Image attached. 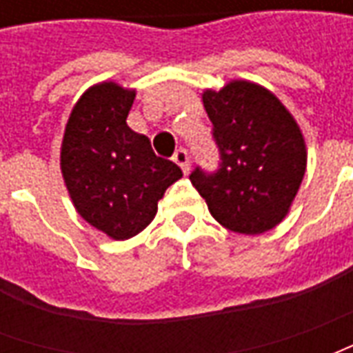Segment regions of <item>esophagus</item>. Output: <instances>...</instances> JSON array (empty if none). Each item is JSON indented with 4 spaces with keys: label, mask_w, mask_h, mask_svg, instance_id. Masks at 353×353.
<instances>
[{
    "label": "esophagus",
    "mask_w": 353,
    "mask_h": 353,
    "mask_svg": "<svg viewBox=\"0 0 353 353\" xmlns=\"http://www.w3.org/2000/svg\"><path fill=\"white\" fill-rule=\"evenodd\" d=\"M174 162H176L179 168L183 170V174H189L191 164H189V153L185 149H177L176 154H174Z\"/></svg>",
    "instance_id": "1"
}]
</instances>
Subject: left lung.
Masks as SVG:
<instances>
[{
	"label": "left lung",
	"mask_w": 353,
	"mask_h": 353,
	"mask_svg": "<svg viewBox=\"0 0 353 353\" xmlns=\"http://www.w3.org/2000/svg\"><path fill=\"white\" fill-rule=\"evenodd\" d=\"M202 101L221 168L215 174L196 168L191 183L225 229L238 234L274 229L289 214L306 172L301 126L276 94L252 81L206 88Z\"/></svg>",
	"instance_id": "left-lung-1"
}]
</instances>
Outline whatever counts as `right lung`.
<instances>
[{"mask_svg": "<svg viewBox=\"0 0 353 353\" xmlns=\"http://www.w3.org/2000/svg\"><path fill=\"white\" fill-rule=\"evenodd\" d=\"M134 98V88L115 81L87 88L73 105L60 147V170L77 214L113 240L145 229L166 189L183 176L126 124Z\"/></svg>", "mask_w": 353, "mask_h": 353, "instance_id": "right-lung-1", "label": "right lung"}]
</instances>
